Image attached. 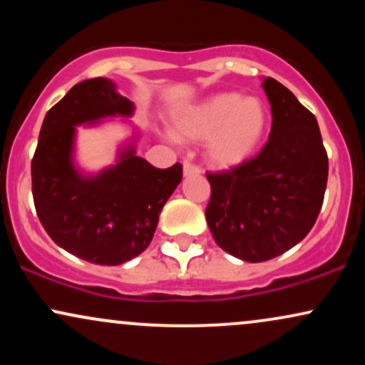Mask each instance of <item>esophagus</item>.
Segmentation results:
<instances>
[{
	"mask_svg": "<svg viewBox=\"0 0 365 365\" xmlns=\"http://www.w3.org/2000/svg\"><path fill=\"white\" fill-rule=\"evenodd\" d=\"M199 173H200V168L197 165H194V163L190 161L183 163V175H185V177H194V175H199Z\"/></svg>",
	"mask_w": 365,
	"mask_h": 365,
	"instance_id": "esophagus-1",
	"label": "esophagus"
}]
</instances>
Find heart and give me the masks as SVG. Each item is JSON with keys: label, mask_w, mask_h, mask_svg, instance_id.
Instances as JSON below:
<instances>
[{"label": "heart", "mask_w": 365, "mask_h": 365, "mask_svg": "<svg viewBox=\"0 0 365 365\" xmlns=\"http://www.w3.org/2000/svg\"><path fill=\"white\" fill-rule=\"evenodd\" d=\"M269 111L257 98L220 92L177 113L173 132L182 140L206 142L207 159L220 168L242 165L257 150Z\"/></svg>", "instance_id": "b5f03b06"}]
</instances>
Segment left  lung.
Returning <instances> with one entry per match:
<instances>
[{"instance_id":"1","label":"left lung","mask_w":365,"mask_h":365,"mask_svg":"<svg viewBox=\"0 0 365 365\" xmlns=\"http://www.w3.org/2000/svg\"><path fill=\"white\" fill-rule=\"evenodd\" d=\"M262 87L273 113L269 140L242 165L206 173L212 238L249 262L269 261L304 240L328 183V154L316 116L274 78H264Z\"/></svg>"}]
</instances>
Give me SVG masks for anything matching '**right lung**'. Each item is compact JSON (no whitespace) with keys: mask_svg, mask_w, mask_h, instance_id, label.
<instances>
[{"mask_svg":"<svg viewBox=\"0 0 365 365\" xmlns=\"http://www.w3.org/2000/svg\"><path fill=\"white\" fill-rule=\"evenodd\" d=\"M132 111L133 104L108 78L78 82L46 113L32 158V195L39 221L54 244L92 264L116 266L144 252L159 212L183 177L180 163L154 168L135 156L133 148L96 177L75 170V125L130 116Z\"/></svg>","mask_w":365,"mask_h":365,"instance_id":"add662e5","label":"right lung"}]
</instances>
